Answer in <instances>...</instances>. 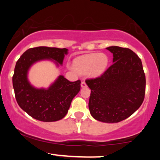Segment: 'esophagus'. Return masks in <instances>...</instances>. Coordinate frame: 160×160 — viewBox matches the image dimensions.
Returning a JSON list of instances; mask_svg holds the SVG:
<instances>
[{"label":"esophagus","instance_id":"1","mask_svg":"<svg viewBox=\"0 0 160 160\" xmlns=\"http://www.w3.org/2000/svg\"><path fill=\"white\" fill-rule=\"evenodd\" d=\"M81 86H82V87H86V82L84 81V80H83V81L81 82Z\"/></svg>","mask_w":160,"mask_h":160}]
</instances>
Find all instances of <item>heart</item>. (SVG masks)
<instances>
[{
  "mask_svg": "<svg viewBox=\"0 0 160 160\" xmlns=\"http://www.w3.org/2000/svg\"><path fill=\"white\" fill-rule=\"evenodd\" d=\"M108 61V57L104 53H92L77 58L74 61V68L80 74L88 73L97 77L104 72Z\"/></svg>",
  "mask_w": 160,
  "mask_h": 160,
  "instance_id": "heart-1",
  "label": "heart"
}]
</instances>
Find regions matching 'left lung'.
Masks as SVG:
<instances>
[{"mask_svg": "<svg viewBox=\"0 0 160 160\" xmlns=\"http://www.w3.org/2000/svg\"><path fill=\"white\" fill-rule=\"evenodd\" d=\"M113 63L101 76L86 80L91 89L89 109L95 120L119 122L143 103L146 78L141 58L128 48L110 47Z\"/></svg>", "mask_w": 160, "mask_h": 160, "instance_id": "obj_1", "label": "left lung"}]
</instances>
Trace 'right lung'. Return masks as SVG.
I'll use <instances>...</instances> for the list:
<instances>
[{"mask_svg": "<svg viewBox=\"0 0 160 160\" xmlns=\"http://www.w3.org/2000/svg\"><path fill=\"white\" fill-rule=\"evenodd\" d=\"M68 49L38 47L28 49L16 62L12 76L15 97L19 107L29 116L43 122H54L67 114L71 101L80 89V80L71 82L59 76L49 89H36L29 83L27 73L34 62L52 59L62 65Z\"/></svg>", "mask_w": 160, "mask_h": 160, "instance_id": "obj_1", "label": "right lung"}]
</instances>
